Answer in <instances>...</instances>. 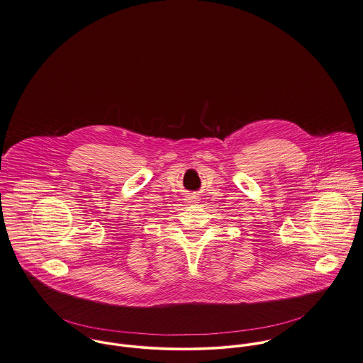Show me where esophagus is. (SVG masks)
Here are the masks:
<instances>
[{
    "label": "esophagus",
    "mask_w": 363,
    "mask_h": 363,
    "mask_svg": "<svg viewBox=\"0 0 363 363\" xmlns=\"http://www.w3.org/2000/svg\"><path fill=\"white\" fill-rule=\"evenodd\" d=\"M188 201H189V203H195V201H196V198H195V196H191V198H189Z\"/></svg>",
    "instance_id": "esophagus-1"
}]
</instances>
